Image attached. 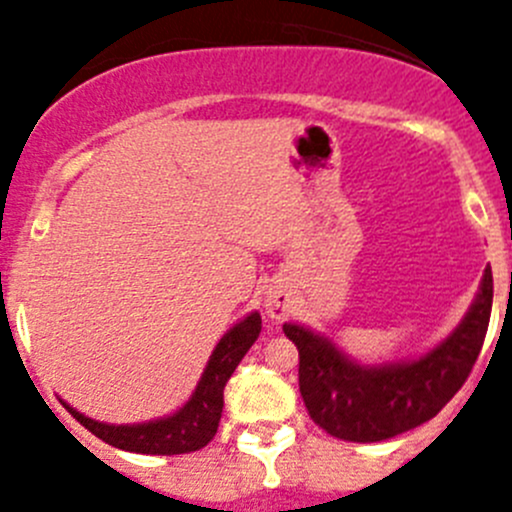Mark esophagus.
<instances>
[{"label":"esophagus","instance_id":"34e87169","mask_svg":"<svg viewBox=\"0 0 512 512\" xmlns=\"http://www.w3.org/2000/svg\"><path fill=\"white\" fill-rule=\"evenodd\" d=\"M263 305H266V313L271 315V318L281 320L283 315L288 313V308H291V298H288V293L281 291V288H271V291L266 293V298H263Z\"/></svg>","mask_w":512,"mask_h":512}]
</instances>
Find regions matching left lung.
Instances as JSON below:
<instances>
[{
	"mask_svg": "<svg viewBox=\"0 0 512 512\" xmlns=\"http://www.w3.org/2000/svg\"><path fill=\"white\" fill-rule=\"evenodd\" d=\"M493 273L486 268L476 300L456 330L426 355L407 362L360 365L328 337L286 323L298 347L300 397L310 419L330 436L357 444L392 439L434 419L463 387L486 340Z\"/></svg>",
	"mask_w": 512,
	"mask_h": 512,
	"instance_id": "left-lung-1",
	"label": "left lung"
}]
</instances>
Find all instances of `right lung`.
Wrapping results in <instances>:
<instances>
[{"label":"right lung","mask_w":512,"mask_h":512,"mask_svg":"<svg viewBox=\"0 0 512 512\" xmlns=\"http://www.w3.org/2000/svg\"><path fill=\"white\" fill-rule=\"evenodd\" d=\"M261 333V315L249 313L244 320L229 328L214 347L202 379L194 387L192 397L175 414L162 419L145 421V424H105L91 416L81 414L71 404L61 402L71 412L73 419L81 421L91 434L103 439L115 449L150 453V456H175V453L199 451L217 434V426L224 409V387L229 377L239 367L241 357L254 345Z\"/></svg>","instance_id":"add662e5"}]
</instances>
